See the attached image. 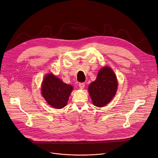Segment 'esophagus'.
Instances as JSON below:
<instances>
[{"instance_id": "34e87169", "label": "esophagus", "mask_w": 158, "mask_h": 158, "mask_svg": "<svg viewBox=\"0 0 158 158\" xmlns=\"http://www.w3.org/2000/svg\"><path fill=\"white\" fill-rule=\"evenodd\" d=\"M78 86L80 89H84V87H85V84L83 83V82H81V83H79Z\"/></svg>"}]
</instances>
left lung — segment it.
<instances>
[{
    "label": "left lung",
    "instance_id": "obj_1",
    "mask_svg": "<svg viewBox=\"0 0 158 158\" xmlns=\"http://www.w3.org/2000/svg\"><path fill=\"white\" fill-rule=\"evenodd\" d=\"M118 88L116 75L110 67L100 70L96 80L89 85L88 90L93 104L102 107L114 98Z\"/></svg>",
    "mask_w": 158,
    "mask_h": 158
}]
</instances>
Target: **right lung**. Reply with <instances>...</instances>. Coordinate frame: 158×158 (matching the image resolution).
<instances>
[{"mask_svg": "<svg viewBox=\"0 0 158 158\" xmlns=\"http://www.w3.org/2000/svg\"><path fill=\"white\" fill-rule=\"evenodd\" d=\"M73 87L67 85L52 74L45 77L42 85V94L48 104L55 109L64 107L68 101Z\"/></svg>", "mask_w": 158, "mask_h": 158, "instance_id": "add662e5", "label": "right lung"}]
</instances>
